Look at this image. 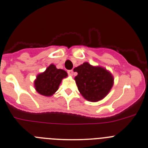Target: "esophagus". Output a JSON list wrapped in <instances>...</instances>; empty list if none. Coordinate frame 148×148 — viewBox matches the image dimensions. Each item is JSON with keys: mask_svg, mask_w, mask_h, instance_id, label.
<instances>
[{"mask_svg": "<svg viewBox=\"0 0 148 148\" xmlns=\"http://www.w3.org/2000/svg\"><path fill=\"white\" fill-rule=\"evenodd\" d=\"M68 73L70 76H73V71H72V70H71V71H68Z\"/></svg>", "mask_w": 148, "mask_h": 148, "instance_id": "obj_1", "label": "esophagus"}]
</instances>
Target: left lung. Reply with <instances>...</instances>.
I'll return each instance as SVG.
<instances>
[{
    "label": "left lung",
    "instance_id": "8db88e82",
    "mask_svg": "<svg viewBox=\"0 0 148 148\" xmlns=\"http://www.w3.org/2000/svg\"><path fill=\"white\" fill-rule=\"evenodd\" d=\"M73 71L77 73L75 80L79 93L91 102L103 99L113 86V75L102 66H94L84 62Z\"/></svg>",
    "mask_w": 148,
    "mask_h": 148
}]
</instances>
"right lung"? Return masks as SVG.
<instances>
[{
  "label": "right lung",
  "mask_w": 148,
  "mask_h": 148,
  "mask_svg": "<svg viewBox=\"0 0 148 148\" xmlns=\"http://www.w3.org/2000/svg\"><path fill=\"white\" fill-rule=\"evenodd\" d=\"M68 76L66 71L56 69L54 64H50L44 72L39 73L34 80L36 92L45 96H51L59 89L61 81Z\"/></svg>",
  "instance_id": "add662e5"
}]
</instances>
